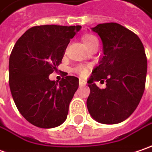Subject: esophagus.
I'll use <instances>...</instances> for the list:
<instances>
[{
    "instance_id": "obj_1",
    "label": "esophagus",
    "mask_w": 152,
    "mask_h": 152,
    "mask_svg": "<svg viewBox=\"0 0 152 152\" xmlns=\"http://www.w3.org/2000/svg\"><path fill=\"white\" fill-rule=\"evenodd\" d=\"M79 85L80 86H84V85H86V82H84L83 80H80L79 81Z\"/></svg>"
}]
</instances>
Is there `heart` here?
<instances>
[{
  "label": "heart",
  "mask_w": 152,
  "mask_h": 152,
  "mask_svg": "<svg viewBox=\"0 0 152 152\" xmlns=\"http://www.w3.org/2000/svg\"><path fill=\"white\" fill-rule=\"evenodd\" d=\"M96 37H94V36H92V35H85L84 37H83V43L85 44V46L86 45H88L90 42H92L94 40H95ZM76 72H77L78 74H80L82 76H86L87 74H88V68L87 67H85V66H83V65H79V66H77L76 67Z\"/></svg>",
  "instance_id": "obj_1"
}]
</instances>
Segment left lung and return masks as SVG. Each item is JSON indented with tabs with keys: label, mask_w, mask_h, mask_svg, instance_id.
Here are the masks:
<instances>
[{
	"label": "left lung",
	"mask_w": 152,
	"mask_h": 152,
	"mask_svg": "<svg viewBox=\"0 0 152 152\" xmlns=\"http://www.w3.org/2000/svg\"><path fill=\"white\" fill-rule=\"evenodd\" d=\"M91 30L102 41L104 56L88 81L87 106L98 122L116 124L132 115L144 94L147 72L145 48L136 34L119 23H100ZM104 80L105 89L94 83Z\"/></svg>",
	"instance_id": "1"
}]
</instances>
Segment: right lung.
Wrapping results in <instances>:
<instances>
[{"label": "right lung", "mask_w": 152, "mask_h": 152, "mask_svg": "<svg viewBox=\"0 0 152 152\" xmlns=\"http://www.w3.org/2000/svg\"><path fill=\"white\" fill-rule=\"evenodd\" d=\"M82 26L41 25L24 32L9 58V86L17 108L38 128L52 129L67 118L69 104L79 86L76 76L59 83L49 75L61 63L70 39Z\"/></svg>", "instance_id": "right-lung-1"}]
</instances>
